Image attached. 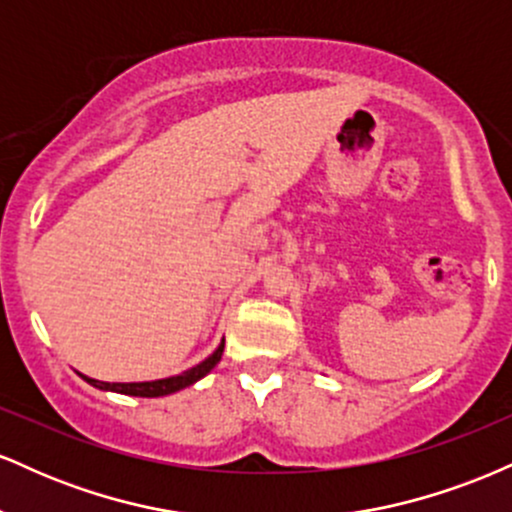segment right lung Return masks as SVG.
<instances>
[{
	"label": "right lung",
	"mask_w": 512,
	"mask_h": 512,
	"mask_svg": "<svg viewBox=\"0 0 512 512\" xmlns=\"http://www.w3.org/2000/svg\"><path fill=\"white\" fill-rule=\"evenodd\" d=\"M223 356V342L219 344V349L214 351L209 358H204L202 363H197L195 368L185 370V373L173 375V378H163V380H151V383H103V380H93L81 375L88 385L98 387V390H108V392H120V395H132V397H163V395H173V392L182 390V387L195 385L197 380H202L204 375L209 373L216 363L221 361Z\"/></svg>",
	"instance_id": "add662e5"
}]
</instances>
